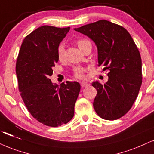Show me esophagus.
Instances as JSON below:
<instances>
[{
    "instance_id": "1",
    "label": "esophagus",
    "mask_w": 154,
    "mask_h": 154,
    "mask_svg": "<svg viewBox=\"0 0 154 154\" xmlns=\"http://www.w3.org/2000/svg\"><path fill=\"white\" fill-rule=\"evenodd\" d=\"M88 85H89V84L88 82H81V87H82V88H85V87L88 86Z\"/></svg>"
}]
</instances>
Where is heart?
Returning a JSON list of instances; mask_svg holds the SVG:
<instances>
[{
    "label": "heart",
    "mask_w": 154,
    "mask_h": 154,
    "mask_svg": "<svg viewBox=\"0 0 154 154\" xmlns=\"http://www.w3.org/2000/svg\"><path fill=\"white\" fill-rule=\"evenodd\" d=\"M77 44L81 50L86 47V46L91 45L90 41L85 39V38H79V39L77 40ZM64 52H65L64 45V44L62 43L58 46L57 50V57H58L59 60H62L64 58ZM85 72H86V69L85 67H83V66H77L73 70V75L77 79H84L85 77Z\"/></svg>",
    "instance_id": "obj_1"
}]
</instances>
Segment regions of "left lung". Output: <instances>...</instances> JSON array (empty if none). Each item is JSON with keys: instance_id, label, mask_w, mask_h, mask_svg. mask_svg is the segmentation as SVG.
Listing matches in <instances>:
<instances>
[{"instance_id": "obj_1", "label": "left lung", "mask_w": 154, "mask_h": 154, "mask_svg": "<svg viewBox=\"0 0 154 154\" xmlns=\"http://www.w3.org/2000/svg\"><path fill=\"white\" fill-rule=\"evenodd\" d=\"M75 30L95 42L99 66L108 71L105 84H92L97 90L93 102L96 113L108 120L123 117L132 107L142 84L141 58L134 41L125 28L106 20Z\"/></svg>"}]
</instances>
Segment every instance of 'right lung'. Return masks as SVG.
Segmentation results:
<instances>
[{"label": "right lung", "instance_id": "add662e5", "mask_svg": "<svg viewBox=\"0 0 154 154\" xmlns=\"http://www.w3.org/2000/svg\"><path fill=\"white\" fill-rule=\"evenodd\" d=\"M70 27L43 26L24 38L16 60L18 90L31 116L44 125L61 126L72 120L80 91L77 82L60 86L49 79L58 62L57 50Z\"/></svg>", "mask_w": 154, "mask_h": 154}]
</instances>
